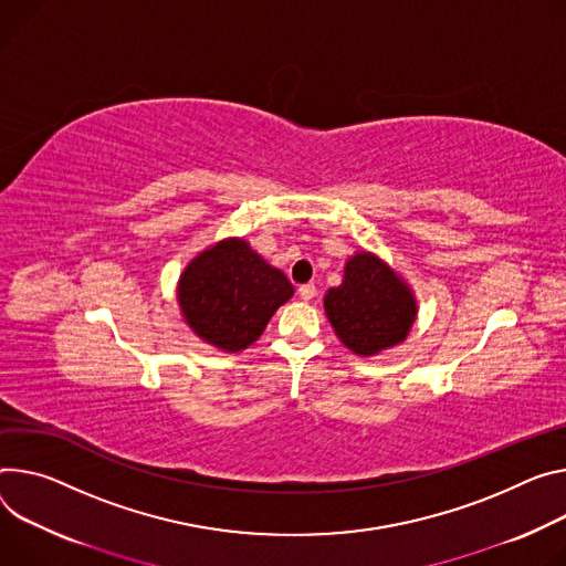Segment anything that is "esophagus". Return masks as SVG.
Instances as JSON below:
<instances>
[{"label": "esophagus", "instance_id": "1", "mask_svg": "<svg viewBox=\"0 0 566 566\" xmlns=\"http://www.w3.org/2000/svg\"><path fill=\"white\" fill-rule=\"evenodd\" d=\"M297 291H300L302 300H312L316 295V286L314 284H302Z\"/></svg>", "mask_w": 566, "mask_h": 566}]
</instances>
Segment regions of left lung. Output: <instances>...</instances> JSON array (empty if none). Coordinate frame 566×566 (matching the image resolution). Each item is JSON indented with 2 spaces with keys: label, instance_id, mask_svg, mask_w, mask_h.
<instances>
[{
  "label": "left lung",
  "instance_id": "left-lung-1",
  "mask_svg": "<svg viewBox=\"0 0 566 566\" xmlns=\"http://www.w3.org/2000/svg\"><path fill=\"white\" fill-rule=\"evenodd\" d=\"M325 312L352 352L370 356L406 338L416 318V300L375 254L358 252L345 266L343 284L327 291Z\"/></svg>",
  "mask_w": 566,
  "mask_h": 566
}]
</instances>
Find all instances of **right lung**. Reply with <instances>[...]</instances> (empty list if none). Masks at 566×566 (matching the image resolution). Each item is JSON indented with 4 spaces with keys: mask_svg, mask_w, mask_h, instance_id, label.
I'll return each instance as SVG.
<instances>
[{
    "mask_svg": "<svg viewBox=\"0 0 566 566\" xmlns=\"http://www.w3.org/2000/svg\"><path fill=\"white\" fill-rule=\"evenodd\" d=\"M293 286L243 239L205 250L185 269L178 300L189 327L226 352H239L262 336Z\"/></svg>",
    "mask_w": 566,
    "mask_h": 566,
    "instance_id": "obj_1",
    "label": "right lung"
}]
</instances>
